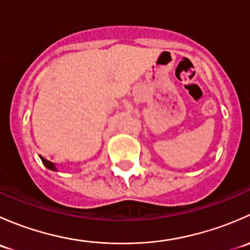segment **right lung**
I'll return each mask as SVG.
<instances>
[{"label": "right lung", "instance_id": "1", "mask_svg": "<svg viewBox=\"0 0 250 250\" xmlns=\"http://www.w3.org/2000/svg\"><path fill=\"white\" fill-rule=\"evenodd\" d=\"M40 158H41L42 163H43V165L46 166V168H48V169H49V170H53V172H58V168H57V166L54 165V163L50 162V161L46 160V158H43V157H42V156H40Z\"/></svg>", "mask_w": 250, "mask_h": 250}]
</instances>
